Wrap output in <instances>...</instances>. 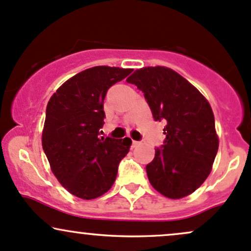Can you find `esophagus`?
<instances>
[{"label": "esophagus", "instance_id": "obj_1", "mask_svg": "<svg viewBox=\"0 0 251 251\" xmlns=\"http://www.w3.org/2000/svg\"><path fill=\"white\" fill-rule=\"evenodd\" d=\"M140 141H135V140H133L131 141V148H135V147H137V146L140 145Z\"/></svg>", "mask_w": 251, "mask_h": 251}]
</instances>
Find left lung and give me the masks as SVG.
<instances>
[{"mask_svg":"<svg viewBox=\"0 0 251 251\" xmlns=\"http://www.w3.org/2000/svg\"><path fill=\"white\" fill-rule=\"evenodd\" d=\"M126 81L143 92L154 120L166 123L163 145L146 166L151 186L167 198L188 196L209 176L218 151L209 102L168 67H143Z\"/></svg>","mask_w":251,"mask_h":251,"instance_id":"obj_1","label":"left lung"}]
</instances>
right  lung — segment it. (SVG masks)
<instances>
[{"instance_id":"right-lung-1","label":"right lung","mask_w":251,"mask_h":251,"mask_svg":"<svg viewBox=\"0 0 251 251\" xmlns=\"http://www.w3.org/2000/svg\"><path fill=\"white\" fill-rule=\"evenodd\" d=\"M131 69L95 66L73 75L50 97L46 108L42 148L63 186L78 198L108 192L131 140L100 137L104 98Z\"/></svg>"}]
</instances>
